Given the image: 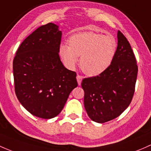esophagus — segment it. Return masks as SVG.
Returning a JSON list of instances; mask_svg holds the SVG:
<instances>
[{
  "label": "esophagus",
  "instance_id": "1",
  "mask_svg": "<svg viewBox=\"0 0 151 151\" xmlns=\"http://www.w3.org/2000/svg\"><path fill=\"white\" fill-rule=\"evenodd\" d=\"M82 80V76H81V75H80V74H78V75L77 76V82H78L79 85H81Z\"/></svg>",
  "mask_w": 151,
  "mask_h": 151
}]
</instances>
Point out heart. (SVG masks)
Returning <instances> with one entry per match:
<instances>
[{
  "instance_id": "heart-1",
  "label": "heart",
  "mask_w": 151,
  "mask_h": 151,
  "mask_svg": "<svg viewBox=\"0 0 151 151\" xmlns=\"http://www.w3.org/2000/svg\"><path fill=\"white\" fill-rule=\"evenodd\" d=\"M69 45H61L59 53L63 62L74 69L81 57L80 66L85 74L96 76L106 71L114 61L117 42L112 36L87 32L72 35Z\"/></svg>"
}]
</instances>
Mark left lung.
Listing matches in <instances>:
<instances>
[{
	"instance_id": "obj_1",
	"label": "left lung",
	"mask_w": 151,
	"mask_h": 151,
	"mask_svg": "<svg viewBox=\"0 0 151 151\" xmlns=\"http://www.w3.org/2000/svg\"><path fill=\"white\" fill-rule=\"evenodd\" d=\"M118 45L111 66L96 77L85 78L84 105L93 121L105 123L116 118L129 106L137 80L136 58L127 39L118 31Z\"/></svg>"
}]
</instances>
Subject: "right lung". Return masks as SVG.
Segmentation results:
<instances>
[{"instance_id": "obj_1", "label": "right lung", "mask_w": 151, "mask_h": 151, "mask_svg": "<svg viewBox=\"0 0 151 151\" xmlns=\"http://www.w3.org/2000/svg\"><path fill=\"white\" fill-rule=\"evenodd\" d=\"M61 40V31L56 24L42 25L22 42L13 61L17 98L40 118L58 115L78 85L75 71L65 68L60 59Z\"/></svg>"}]
</instances>
